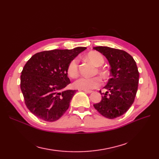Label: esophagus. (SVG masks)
I'll use <instances>...</instances> for the list:
<instances>
[{
	"label": "esophagus",
	"mask_w": 159,
	"mask_h": 159,
	"mask_svg": "<svg viewBox=\"0 0 159 159\" xmlns=\"http://www.w3.org/2000/svg\"><path fill=\"white\" fill-rule=\"evenodd\" d=\"M85 93H91L93 92V91L91 90H83Z\"/></svg>",
	"instance_id": "1"
}]
</instances>
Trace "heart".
Wrapping results in <instances>:
<instances>
[{
  "label": "heart",
  "mask_w": 159,
  "mask_h": 159,
  "mask_svg": "<svg viewBox=\"0 0 159 159\" xmlns=\"http://www.w3.org/2000/svg\"><path fill=\"white\" fill-rule=\"evenodd\" d=\"M87 58L95 66H101L104 63L103 56L98 52H91L87 55ZM68 75L72 78H75L79 75V60L77 57L72 59L68 64L67 68ZM99 73L102 75H105V72L99 71ZM102 84V80L99 77L95 76L93 78H81L74 81V87L83 90H89L95 89Z\"/></svg>",
  "instance_id": "b5f03b06"
}]
</instances>
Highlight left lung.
<instances>
[{"label": "left lung", "mask_w": 159, "mask_h": 159, "mask_svg": "<svg viewBox=\"0 0 159 159\" xmlns=\"http://www.w3.org/2000/svg\"><path fill=\"white\" fill-rule=\"evenodd\" d=\"M104 55L111 66L110 76L102 93V101L93 105L105 117L114 119L121 116L131 107L138 89L139 73L133 57L125 51L106 46L94 47Z\"/></svg>", "instance_id": "left-lung-1"}]
</instances>
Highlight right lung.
<instances>
[{
  "instance_id": "1",
  "label": "right lung",
  "mask_w": 159,
  "mask_h": 159,
  "mask_svg": "<svg viewBox=\"0 0 159 159\" xmlns=\"http://www.w3.org/2000/svg\"><path fill=\"white\" fill-rule=\"evenodd\" d=\"M86 49L53 50L36 53L28 60L20 75V89L30 111L44 121L59 119L69 108L76 90H64L70 84V61Z\"/></svg>"
}]
</instances>
